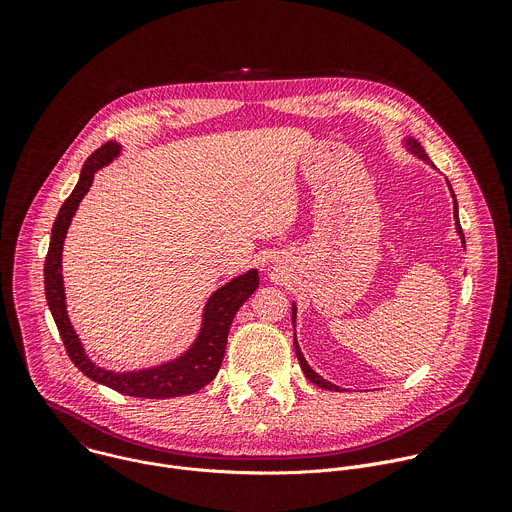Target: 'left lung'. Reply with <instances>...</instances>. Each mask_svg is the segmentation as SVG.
Returning <instances> with one entry per match:
<instances>
[{"instance_id":"1","label":"left lung","mask_w":512,"mask_h":512,"mask_svg":"<svg viewBox=\"0 0 512 512\" xmlns=\"http://www.w3.org/2000/svg\"><path fill=\"white\" fill-rule=\"evenodd\" d=\"M405 148L413 154V156H417L419 160H423V162H427L429 164V158H427V154H425V150L421 148V143L417 141V139H413V137H405ZM433 166V164H431ZM448 186H450V182H448ZM450 190H452V186H450ZM452 198H454V216H456V231H458V235H460V239H462V245L466 247V241H464V233H462V227H460V221H458V202H456V194L452 192ZM291 320H294V328H296V306L291 308ZM294 346H296V354H298V360H300V364H302V371H304V375L314 383V385H318V387H322V389H328V391H342L338 385H332L330 381H326V379H322L310 364L306 362V358H304V354H302V350H300V344H298V340H296V334H294Z\"/></svg>"}]
</instances>
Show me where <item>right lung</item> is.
I'll return each instance as SVG.
<instances>
[{"mask_svg":"<svg viewBox=\"0 0 512 512\" xmlns=\"http://www.w3.org/2000/svg\"><path fill=\"white\" fill-rule=\"evenodd\" d=\"M119 152L121 145L117 141H107L87 158L75 190H72V194L64 200L56 216L44 263L46 302L60 332V338L64 342L66 354L75 362V367L95 383H101L121 395L141 399H170L180 395H192L200 391L204 385H208L216 377L218 369H221L229 328L239 308L257 289L259 273L257 269H251L214 291L204 306L202 328L198 332V338L182 356L158 364V367L131 373H113L97 367V364L85 354V348L75 328L70 326L66 314V298L62 287V245L72 216H75L79 208V202L85 198L93 184L95 172L107 166L113 158H117Z\"/></svg>","mask_w":512,"mask_h":512,"instance_id":"add662e5","label":"right lung"}]
</instances>
